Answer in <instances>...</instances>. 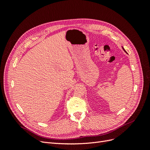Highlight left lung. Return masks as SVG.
Masks as SVG:
<instances>
[{
	"mask_svg": "<svg viewBox=\"0 0 150 150\" xmlns=\"http://www.w3.org/2000/svg\"><path fill=\"white\" fill-rule=\"evenodd\" d=\"M122 49H123V50H124V51H125V52H126V51H125V49H124V48H123V47H122Z\"/></svg>",
	"mask_w": 150,
	"mask_h": 150,
	"instance_id": "1",
	"label": "left lung"
}]
</instances>
